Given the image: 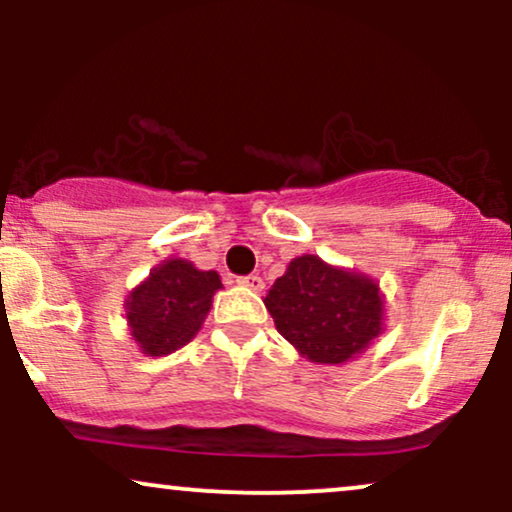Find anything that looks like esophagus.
Wrapping results in <instances>:
<instances>
[{
    "label": "esophagus",
    "instance_id": "34e87169",
    "mask_svg": "<svg viewBox=\"0 0 512 512\" xmlns=\"http://www.w3.org/2000/svg\"><path fill=\"white\" fill-rule=\"evenodd\" d=\"M238 284H240V286H245V289H250V291H257V293H260V291L264 289V281H262V276H257V274L240 276V279H238Z\"/></svg>",
    "mask_w": 512,
    "mask_h": 512
}]
</instances>
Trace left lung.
<instances>
[{"instance_id": "left-lung-1", "label": "left lung", "mask_w": 512, "mask_h": 512, "mask_svg": "<svg viewBox=\"0 0 512 512\" xmlns=\"http://www.w3.org/2000/svg\"><path fill=\"white\" fill-rule=\"evenodd\" d=\"M264 305L281 337L320 366H342L385 330V296L378 281L317 255L291 260Z\"/></svg>"}]
</instances>
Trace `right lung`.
<instances>
[{
	"instance_id": "add662e5",
	"label": "right lung",
	"mask_w": 512,
	"mask_h": 512,
	"mask_svg": "<svg viewBox=\"0 0 512 512\" xmlns=\"http://www.w3.org/2000/svg\"><path fill=\"white\" fill-rule=\"evenodd\" d=\"M223 289L221 276L197 269L182 257H168L125 298L129 337L146 356H168L192 342Z\"/></svg>"
}]
</instances>
